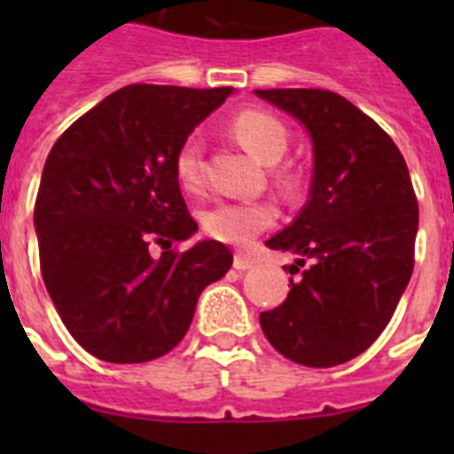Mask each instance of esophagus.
Listing matches in <instances>:
<instances>
[{
  "label": "esophagus",
  "mask_w": 454,
  "mask_h": 454,
  "mask_svg": "<svg viewBox=\"0 0 454 454\" xmlns=\"http://www.w3.org/2000/svg\"><path fill=\"white\" fill-rule=\"evenodd\" d=\"M254 266V256L247 254V252H236L234 254V268L236 270H247V268Z\"/></svg>",
  "instance_id": "1"
}]
</instances>
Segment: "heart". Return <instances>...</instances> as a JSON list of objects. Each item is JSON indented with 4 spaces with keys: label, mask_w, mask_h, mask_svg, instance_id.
<instances>
[{
    "label": "heart",
    "mask_w": 454,
    "mask_h": 454,
    "mask_svg": "<svg viewBox=\"0 0 454 454\" xmlns=\"http://www.w3.org/2000/svg\"><path fill=\"white\" fill-rule=\"evenodd\" d=\"M231 134L262 163H277L288 145V131L279 118L262 108L240 111L230 124ZM175 175L184 191L198 192L204 186L202 140L188 136L175 154ZM282 179L293 182L291 172H284ZM277 220V208L270 202H250V200H224L208 207L202 214V227L211 239L246 246L256 234L270 230Z\"/></svg>",
    "instance_id": "1"
}]
</instances>
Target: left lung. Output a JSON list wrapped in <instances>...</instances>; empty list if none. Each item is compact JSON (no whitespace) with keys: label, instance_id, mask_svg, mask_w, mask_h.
I'll return each mask as SVG.
<instances>
[{"label":"left lung","instance_id":"left-lung-1","mask_svg":"<svg viewBox=\"0 0 454 454\" xmlns=\"http://www.w3.org/2000/svg\"><path fill=\"white\" fill-rule=\"evenodd\" d=\"M298 118L314 143L309 202L266 240L298 256L291 291L259 316L270 346L309 368L346 364L371 348L414 270L419 202L391 136L332 90H254Z\"/></svg>","mask_w":454,"mask_h":454}]
</instances>
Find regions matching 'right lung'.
I'll use <instances>...</instances> for the list:
<instances>
[{
    "instance_id": "obj_1",
    "label": "right lung",
    "mask_w": 454,
    "mask_h": 454,
    "mask_svg": "<svg viewBox=\"0 0 454 454\" xmlns=\"http://www.w3.org/2000/svg\"><path fill=\"white\" fill-rule=\"evenodd\" d=\"M230 92L124 86L74 120L47 156L34 208L40 272L67 332L102 362L168 355L204 286L231 268L218 240L172 247L198 231L175 154Z\"/></svg>"
}]
</instances>
